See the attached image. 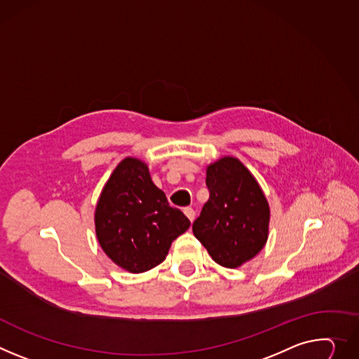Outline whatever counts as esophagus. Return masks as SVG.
I'll use <instances>...</instances> for the list:
<instances>
[{
    "instance_id": "esophagus-1",
    "label": "esophagus",
    "mask_w": 359,
    "mask_h": 359,
    "mask_svg": "<svg viewBox=\"0 0 359 359\" xmlns=\"http://www.w3.org/2000/svg\"><path fill=\"white\" fill-rule=\"evenodd\" d=\"M183 212H184V215L187 216V219H189L190 222L194 220V216H196V213H194V210H193L191 208H184Z\"/></svg>"
}]
</instances>
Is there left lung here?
Instances as JSON below:
<instances>
[{"label":"left lung","instance_id":"1","mask_svg":"<svg viewBox=\"0 0 359 359\" xmlns=\"http://www.w3.org/2000/svg\"><path fill=\"white\" fill-rule=\"evenodd\" d=\"M206 184L210 196L193 223V233L216 264L239 268L266 245L268 199L250 170L233 156L208 165Z\"/></svg>","mask_w":359,"mask_h":359}]
</instances>
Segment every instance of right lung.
I'll use <instances>...</instances> for the list:
<instances>
[{"label": "right lung", "mask_w": 359, "mask_h": 359, "mask_svg": "<svg viewBox=\"0 0 359 359\" xmlns=\"http://www.w3.org/2000/svg\"><path fill=\"white\" fill-rule=\"evenodd\" d=\"M94 224L97 241L113 262L130 273H142L166 259L190 220L169 206L143 160L126 157L100 193Z\"/></svg>", "instance_id": "add662e5"}]
</instances>
